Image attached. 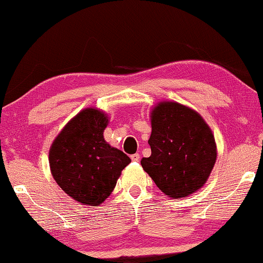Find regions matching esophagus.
<instances>
[{
	"mask_svg": "<svg viewBox=\"0 0 263 263\" xmlns=\"http://www.w3.org/2000/svg\"><path fill=\"white\" fill-rule=\"evenodd\" d=\"M131 159L134 160V162H140L141 156L138 153H135V154H132V156H131Z\"/></svg>",
	"mask_w": 263,
	"mask_h": 263,
	"instance_id": "esophagus-1",
	"label": "esophagus"
}]
</instances>
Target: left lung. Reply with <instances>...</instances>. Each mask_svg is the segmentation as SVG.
I'll return each mask as SVG.
<instances>
[{"mask_svg": "<svg viewBox=\"0 0 263 263\" xmlns=\"http://www.w3.org/2000/svg\"><path fill=\"white\" fill-rule=\"evenodd\" d=\"M148 143L152 154L142 158V167L160 191L173 198L201 189L217 159L211 128L197 112L178 103L154 107Z\"/></svg>", "mask_w": 263, "mask_h": 263, "instance_id": "1", "label": "left lung"}]
</instances>
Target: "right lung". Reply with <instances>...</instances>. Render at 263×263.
<instances>
[{"mask_svg":"<svg viewBox=\"0 0 263 263\" xmlns=\"http://www.w3.org/2000/svg\"><path fill=\"white\" fill-rule=\"evenodd\" d=\"M107 118L85 109L69 121L53 141L49 153L55 181L83 204L98 205L115 189L122 169L131 163L123 152L110 147L103 132Z\"/></svg>","mask_w":263,"mask_h":263,"instance_id":"1","label":"right lung"}]
</instances>
